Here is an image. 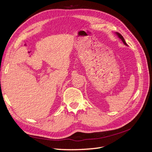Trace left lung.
I'll return each mask as SVG.
<instances>
[{"mask_svg": "<svg viewBox=\"0 0 152 152\" xmlns=\"http://www.w3.org/2000/svg\"><path fill=\"white\" fill-rule=\"evenodd\" d=\"M116 34L118 35V37L119 38H120L121 40H122V42H123V43L124 44H125L126 45H127V44H126V41H125V40H124V37H123L122 36V35L121 34H119V33H116Z\"/></svg>", "mask_w": 152, "mask_h": 152, "instance_id": "obj_1", "label": "left lung"}]
</instances>
